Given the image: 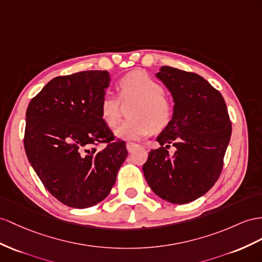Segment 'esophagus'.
<instances>
[{"mask_svg": "<svg viewBox=\"0 0 262 262\" xmlns=\"http://www.w3.org/2000/svg\"><path fill=\"white\" fill-rule=\"evenodd\" d=\"M126 147H127V150H128L129 152H132V151H134L135 150L137 147H138V145L137 144H135V143H132V142H128L126 144Z\"/></svg>", "mask_w": 262, "mask_h": 262, "instance_id": "34e87169", "label": "esophagus"}]
</instances>
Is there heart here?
Wrapping results in <instances>:
<instances>
[{
  "label": "heart",
  "mask_w": 262,
  "mask_h": 262,
  "mask_svg": "<svg viewBox=\"0 0 262 262\" xmlns=\"http://www.w3.org/2000/svg\"><path fill=\"white\" fill-rule=\"evenodd\" d=\"M164 87L144 72L125 75L118 84V96L106 93L100 99L99 115L103 122L114 127L122 116L124 106H130L129 118L115 129V135L125 140H138L151 130H162L171 122L173 105L164 95Z\"/></svg>",
  "instance_id": "1"
}]
</instances>
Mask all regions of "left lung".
Segmentation results:
<instances>
[{
  "mask_svg": "<svg viewBox=\"0 0 262 262\" xmlns=\"http://www.w3.org/2000/svg\"><path fill=\"white\" fill-rule=\"evenodd\" d=\"M156 76L173 98V116L160 133L158 149L143 166L151 190L171 204H188L217 182L231 136L223 95L196 73L163 66ZM166 143V147L163 145ZM177 147L172 158L165 148Z\"/></svg>",
  "mask_w": 262,
  "mask_h": 262,
  "instance_id": "1",
  "label": "left lung"
}]
</instances>
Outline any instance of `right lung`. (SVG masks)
<instances>
[{
  "mask_svg": "<svg viewBox=\"0 0 262 262\" xmlns=\"http://www.w3.org/2000/svg\"><path fill=\"white\" fill-rule=\"evenodd\" d=\"M110 82L107 71L57 76L26 110V156L45 188L69 207L83 209L108 196L128 154L99 115Z\"/></svg>",
  "mask_w": 262,
  "mask_h": 262,
  "instance_id": "obj_1",
  "label": "right lung"
}]
</instances>
